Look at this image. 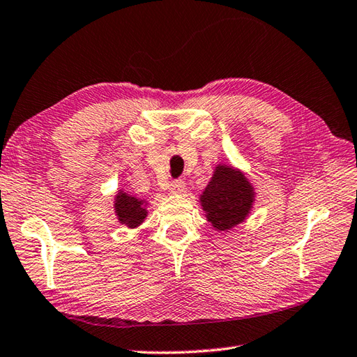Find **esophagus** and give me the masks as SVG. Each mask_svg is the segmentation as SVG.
<instances>
[{
  "mask_svg": "<svg viewBox=\"0 0 357 357\" xmlns=\"http://www.w3.org/2000/svg\"><path fill=\"white\" fill-rule=\"evenodd\" d=\"M169 192L172 195H180L185 192V181L181 180H174L169 183Z\"/></svg>",
  "mask_w": 357,
  "mask_h": 357,
  "instance_id": "obj_1",
  "label": "esophagus"
}]
</instances>
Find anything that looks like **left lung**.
<instances>
[{
	"instance_id": "left-lung-1",
	"label": "left lung",
	"mask_w": 357,
	"mask_h": 357,
	"mask_svg": "<svg viewBox=\"0 0 357 357\" xmlns=\"http://www.w3.org/2000/svg\"><path fill=\"white\" fill-rule=\"evenodd\" d=\"M255 197V188L241 169L217 163L208 186L200 194V206L215 231L229 232L250 215Z\"/></svg>"
}]
</instances>
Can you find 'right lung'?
Instances as JSON below:
<instances>
[{
	"mask_svg": "<svg viewBox=\"0 0 357 357\" xmlns=\"http://www.w3.org/2000/svg\"><path fill=\"white\" fill-rule=\"evenodd\" d=\"M148 200L137 199V197L128 194L123 189H117L114 195L113 209L116 220L128 229H137L144 223L148 217Z\"/></svg>",
	"mask_w": 357,
	"mask_h": 357,
	"instance_id": "1",
	"label": "right lung"
}]
</instances>
